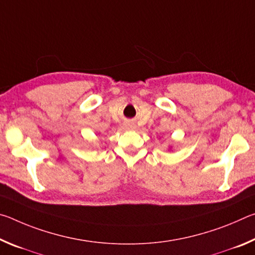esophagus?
<instances>
[{
	"label": "esophagus",
	"mask_w": 255,
	"mask_h": 255,
	"mask_svg": "<svg viewBox=\"0 0 255 255\" xmlns=\"http://www.w3.org/2000/svg\"><path fill=\"white\" fill-rule=\"evenodd\" d=\"M124 126H125V128L130 129V130H132V129H136V125L133 124V123H131V122H127V123H125V124H124Z\"/></svg>",
	"instance_id": "obj_1"
}]
</instances>
